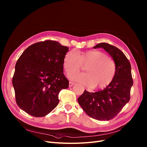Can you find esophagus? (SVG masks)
I'll list each match as a JSON object with an SVG mask.
<instances>
[{"label":"esophagus","instance_id":"esophagus-1","mask_svg":"<svg viewBox=\"0 0 147 147\" xmlns=\"http://www.w3.org/2000/svg\"><path fill=\"white\" fill-rule=\"evenodd\" d=\"M74 84H75V83H73V82H69V87H72V86H74Z\"/></svg>","mask_w":147,"mask_h":147}]
</instances>
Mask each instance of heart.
I'll return each instance as SVG.
<instances>
[{"instance_id":"heart-1","label":"heart","mask_w":147,"mask_h":147,"mask_svg":"<svg viewBox=\"0 0 147 147\" xmlns=\"http://www.w3.org/2000/svg\"><path fill=\"white\" fill-rule=\"evenodd\" d=\"M82 64H87V73L69 76L72 80L87 86L104 88L113 81L116 72L114 61L99 50H89L80 54L75 50L67 52L63 59V67L67 74L78 71Z\"/></svg>"}]
</instances>
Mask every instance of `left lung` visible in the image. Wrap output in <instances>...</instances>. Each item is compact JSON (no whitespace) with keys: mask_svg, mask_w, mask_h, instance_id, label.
<instances>
[{"mask_svg":"<svg viewBox=\"0 0 147 147\" xmlns=\"http://www.w3.org/2000/svg\"><path fill=\"white\" fill-rule=\"evenodd\" d=\"M93 48H102L109 53L116 65L115 74L111 83L102 90L95 92L84 90L78 98V102L90 117L108 121L115 117L129 101L133 85L131 67L123 52L114 46L101 43Z\"/></svg>","mask_w":147,"mask_h":147,"instance_id":"1","label":"left lung"}]
</instances>
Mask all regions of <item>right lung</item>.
<instances>
[{
    "label": "right lung",
    "instance_id": "obj_1",
    "mask_svg": "<svg viewBox=\"0 0 147 147\" xmlns=\"http://www.w3.org/2000/svg\"><path fill=\"white\" fill-rule=\"evenodd\" d=\"M69 47L46 40L26 49L16 62L12 84L19 107L41 117L58 105L59 94L69 87L63 74V59Z\"/></svg>",
    "mask_w": 147,
    "mask_h": 147
}]
</instances>
